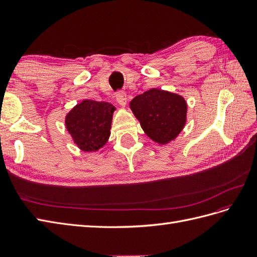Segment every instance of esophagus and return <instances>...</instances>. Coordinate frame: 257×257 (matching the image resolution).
I'll return each instance as SVG.
<instances>
[{"label":"esophagus","instance_id":"1","mask_svg":"<svg viewBox=\"0 0 257 257\" xmlns=\"http://www.w3.org/2000/svg\"><path fill=\"white\" fill-rule=\"evenodd\" d=\"M116 100H117V102L119 103L122 107H124L126 106V104H127V94L124 93L123 91H119V92H117V94H116Z\"/></svg>","mask_w":257,"mask_h":257}]
</instances>
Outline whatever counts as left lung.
I'll use <instances>...</instances> for the list:
<instances>
[{"label":"left lung","instance_id":"obj_1","mask_svg":"<svg viewBox=\"0 0 257 257\" xmlns=\"http://www.w3.org/2000/svg\"><path fill=\"white\" fill-rule=\"evenodd\" d=\"M130 108L144 133L160 144L175 140L186 124L187 102L172 92L151 89L137 95L130 102Z\"/></svg>","mask_w":257,"mask_h":257}]
</instances>
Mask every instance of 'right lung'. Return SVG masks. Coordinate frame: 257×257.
Returning a JSON list of instances; mask_svg holds the SVG:
<instances>
[{
  "label": "right lung",
  "mask_w": 257,
  "mask_h": 257,
  "mask_svg": "<svg viewBox=\"0 0 257 257\" xmlns=\"http://www.w3.org/2000/svg\"><path fill=\"white\" fill-rule=\"evenodd\" d=\"M114 110L110 103L84 100L69 111L66 128L79 149L94 152L107 142Z\"/></svg>",
  "instance_id": "obj_1"
}]
</instances>
